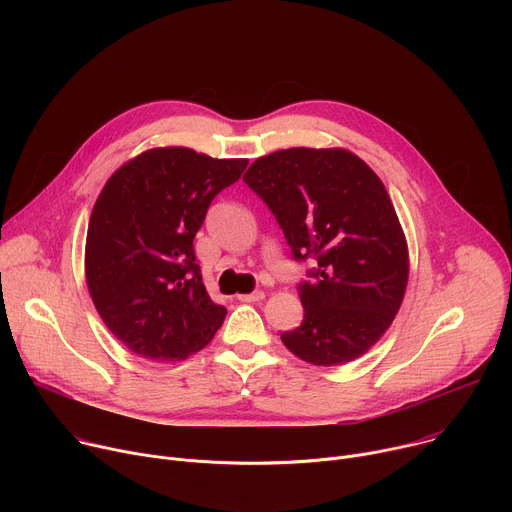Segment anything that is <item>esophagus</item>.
Returning <instances> with one entry per match:
<instances>
[{"label": "esophagus", "mask_w": 512, "mask_h": 512, "mask_svg": "<svg viewBox=\"0 0 512 512\" xmlns=\"http://www.w3.org/2000/svg\"><path fill=\"white\" fill-rule=\"evenodd\" d=\"M263 298H265L263 291H253V294H243V296H239V302L251 304V302H261Z\"/></svg>", "instance_id": "obj_1"}]
</instances>
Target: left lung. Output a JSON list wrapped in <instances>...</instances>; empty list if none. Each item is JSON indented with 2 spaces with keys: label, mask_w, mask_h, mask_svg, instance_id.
<instances>
[{
  "label": "left lung",
  "mask_w": 512,
  "mask_h": 512,
  "mask_svg": "<svg viewBox=\"0 0 512 512\" xmlns=\"http://www.w3.org/2000/svg\"><path fill=\"white\" fill-rule=\"evenodd\" d=\"M243 180L294 259H316L298 285L304 320L281 342L318 367L362 356L391 326L409 277L407 241L379 176L346 150L291 148L255 160Z\"/></svg>",
  "instance_id": "1"
}]
</instances>
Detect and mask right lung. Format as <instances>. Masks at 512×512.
<instances>
[{
    "label": "right lung",
    "instance_id": "1",
    "mask_svg": "<svg viewBox=\"0 0 512 512\" xmlns=\"http://www.w3.org/2000/svg\"><path fill=\"white\" fill-rule=\"evenodd\" d=\"M249 160L156 148L121 166L91 212L85 273L95 308L131 352L160 362L206 346L227 310L210 300L194 237Z\"/></svg>",
    "mask_w": 512,
    "mask_h": 512
}]
</instances>
